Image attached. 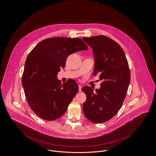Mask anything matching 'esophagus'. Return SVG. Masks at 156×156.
<instances>
[{"label": "esophagus", "mask_w": 156, "mask_h": 156, "mask_svg": "<svg viewBox=\"0 0 156 156\" xmlns=\"http://www.w3.org/2000/svg\"><path fill=\"white\" fill-rule=\"evenodd\" d=\"M82 86H81V85H79V92H82Z\"/></svg>", "instance_id": "esophagus-1"}]
</instances>
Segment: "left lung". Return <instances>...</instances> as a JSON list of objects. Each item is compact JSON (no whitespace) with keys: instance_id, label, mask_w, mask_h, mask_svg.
Wrapping results in <instances>:
<instances>
[{"instance_id":"obj_1","label":"left lung","mask_w":156,"mask_h":156,"mask_svg":"<svg viewBox=\"0 0 156 156\" xmlns=\"http://www.w3.org/2000/svg\"><path fill=\"white\" fill-rule=\"evenodd\" d=\"M93 50L94 64L93 75L99 74L102 80L100 89H82L86 95L83 113L90 121L105 122L118 113L124 101L131 74L124 51L121 47L105 35L83 38Z\"/></svg>"}]
</instances>
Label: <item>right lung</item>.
<instances>
[{
    "instance_id": "right-lung-1",
    "label": "right lung",
    "mask_w": 156,
    "mask_h": 156,
    "mask_svg": "<svg viewBox=\"0 0 156 156\" xmlns=\"http://www.w3.org/2000/svg\"><path fill=\"white\" fill-rule=\"evenodd\" d=\"M88 50L79 38L53 37L40 42L28 54L22 79L27 102L42 119L54 121L64 114L79 90L73 79H57L68 56Z\"/></svg>"
}]
</instances>
